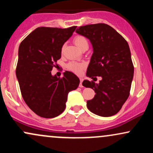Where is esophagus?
<instances>
[{"label":"esophagus","instance_id":"obj_1","mask_svg":"<svg viewBox=\"0 0 153 153\" xmlns=\"http://www.w3.org/2000/svg\"><path fill=\"white\" fill-rule=\"evenodd\" d=\"M82 81H83V79H82V78H80V85H79V87H80V88L83 87V86H82Z\"/></svg>","mask_w":153,"mask_h":153}]
</instances>
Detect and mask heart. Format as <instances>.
<instances>
[{
  "instance_id": "obj_1",
  "label": "heart",
  "mask_w": 153,
  "mask_h": 153,
  "mask_svg": "<svg viewBox=\"0 0 153 153\" xmlns=\"http://www.w3.org/2000/svg\"><path fill=\"white\" fill-rule=\"evenodd\" d=\"M73 42L75 43V45L80 50H82L85 47H88V41L86 37L82 36V35H77V36H75L74 39H73ZM64 46L62 47V51L64 50ZM67 68L70 71L79 74L85 68V64L82 62H71L67 65Z\"/></svg>"
}]
</instances>
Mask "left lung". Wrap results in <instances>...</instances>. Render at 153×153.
Segmentation results:
<instances>
[{"label":"left lung","instance_id":"8db88e82","mask_svg":"<svg viewBox=\"0 0 153 153\" xmlns=\"http://www.w3.org/2000/svg\"><path fill=\"white\" fill-rule=\"evenodd\" d=\"M76 32L88 39L94 53L86 75L99 83L84 80L82 85L94 89L96 95L87 101L92 113L111 117L120 111L130 92L134 65L127 42L114 29L106 24H89L78 27Z\"/></svg>","mask_w":153,"mask_h":153}]
</instances>
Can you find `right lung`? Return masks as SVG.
I'll return each instance as SVG.
<instances>
[{
	"label": "right lung",
	"mask_w": 153,
	"mask_h": 153,
	"mask_svg": "<svg viewBox=\"0 0 153 153\" xmlns=\"http://www.w3.org/2000/svg\"><path fill=\"white\" fill-rule=\"evenodd\" d=\"M76 27H38L20 44L16 78L24 101L39 117L54 118L62 114L68 93L80 83L71 72H65L62 78L51 74L60 59L63 45Z\"/></svg>",
	"instance_id": "right-lung-1"
}]
</instances>
